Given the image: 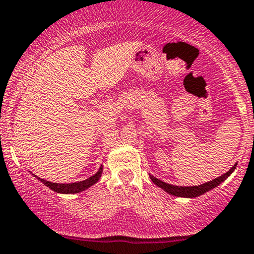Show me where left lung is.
<instances>
[{
    "label": "left lung",
    "instance_id": "8db88e82",
    "mask_svg": "<svg viewBox=\"0 0 254 254\" xmlns=\"http://www.w3.org/2000/svg\"><path fill=\"white\" fill-rule=\"evenodd\" d=\"M235 169H236V165L232 166L231 169L226 172V174L221 175L220 177H216V179H214L213 181L206 182V184H203L200 186H192V187H182V186H174V185L165 184V182L160 181V180H158L156 177L151 176V175H150V179L154 184H155L156 186H159L160 188H163V190H165L167 193H170V194L176 195V197L195 198L200 194H204L205 192H208V190H213V188H215L216 186L220 185L221 182L225 181V180H226L227 177L232 174V171H234Z\"/></svg>",
    "mask_w": 254,
    "mask_h": 254
}]
</instances>
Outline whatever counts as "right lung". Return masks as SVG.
<instances>
[{
  "label": "right lung",
  "instance_id": "1",
  "mask_svg": "<svg viewBox=\"0 0 254 254\" xmlns=\"http://www.w3.org/2000/svg\"><path fill=\"white\" fill-rule=\"evenodd\" d=\"M101 172H103V166H100L99 171L96 172L94 176L89 177V179L84 180V181H79V182H74V184H54V182H50V181H45L43 179H39L46 187L51 188L52 190L57 193H79L82 190H87V188L90 187V186L95 185L96 182L99 181V179L101 177Z\"/></svg>",
  "mask_w": 254,
  "mask_h": 254
}]
</instances>
